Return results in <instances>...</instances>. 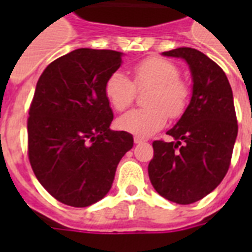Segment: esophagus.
Masks as SVG:
<instances>
[{
    "label": "esophagus",
    "mask_w": 252,
    "mask_h": 252,
    "mask_svg": "<svg viewBox=\"0 0 252 252\" xmlns=\"http://www.w3.org/2000/svg\"><path fill=\"white\" fill-rule=\"evenodd\" d=\"M134 144H141V142H145L146 138L144 137H140V136H134Z\"/></svg>",
    "instance_id": "1"
}]
</instances>
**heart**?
<instances>
[{"mask_svg":"<svg viewBox=\"0 0 252 252\" xmlns=\"http://www.w3.org/2000/svg\"><path fill=\"white\" fill-rule=\"evenodd\" d=\"M179 68L171 61L161 57H150L133 66L134 84L122 70L111 74L104 85V94L115 110L128 108L136 98L138 90H150L146 98L149 108L128 111L118 119L122 130L137 136H150L159 130L167 122V116L175 119L187 107V84L179 78Z\"/></svg>","mask_w":252,"mask_h":252,"instance_id":"b5f03b06","label":"heart"}]
</instances>
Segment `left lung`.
Listing matches in <instances>:
<instances>
[{
	"label": "left lung",
	"mask_w": 252,
	"mask_h": 252,
	"mask_svg": "<svg viewBox=\"0 0 252 252\" xmlns=\"http://www.w3.org/2000/svg\"><path fill=\"white\" fill-rule=\"evenodd\" d=\"M162 55L183 59L193 85L189 104L167 130L175 142H153L148 172L162 197L186 205L205 197L222 182L230 166L238 124L230 84L215 61L188 47Z\"/></svg>",
	"instance_id": "1"
}]
</instances>
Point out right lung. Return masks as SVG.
<instances>
[{
    "instance_id": "add662e5",
    "label": "right lung",
    "mask_w": 252,
    "mask_h": 252,
    "mask_svg": "<svg viewBox=\"0 0 252 252\" xmlns=\"http://www.w3.org/2000/svg\"><path fill=\"white\" fill-rule=\"evenodd\" d=\"M122 52L80 48L47 66L30 107L29 159L40 184L63 204L84 208L112 187L132 134L111 130L114 114L104 94Z\"/></svg>"
}]
</instances>
